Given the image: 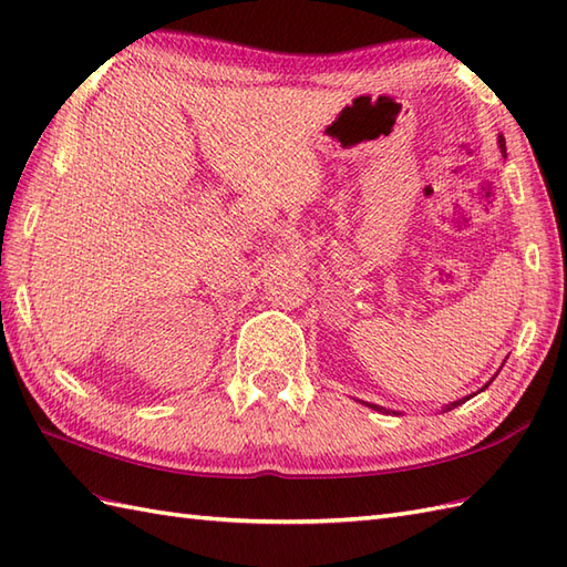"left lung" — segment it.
Listing matches in <instances>:
<instances>
[{
	"label": "left lung",
	"instance_id": "left-lung-1",
	"mask_svg": "<svg viewBox=\"0 0 567 567\" xmlns=\"http://www.w3.org/2000/svg\"><path fill=\"white\" fill-rule=\"evenodd\" d=\"M497 144H499V152H503V156H507V147H505V137H503V135H497ZM495 377H497V374H495ZM495 377H493V379H495ZM493 379H491V381H493ZM491 381H488V384H491ZM488 384H485V386H483L481 391H485V389H488ZM473 396H476V393H473ZM468 399H471V396H464V399H458V401H454V403H450V405H444V408H442V413H446V411H454V408H456V405H462V403H466ZM362 403H364L367 408H372V411H379V413H386V415H391V413H393V415H401L399 411H389V408H384V405H377V403H367V401H362Z\"/></svg>",
	"mask_w": 567,
	"mask_h": 567
}]
</instances>
